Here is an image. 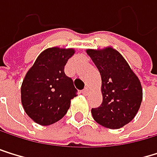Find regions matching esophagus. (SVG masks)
<instances>
[{
    "label": "esophagus",
    "mask_w": 157,
    "mask_h": 157,
    "mask_svg": "<svg viewBox=\"0 0 157 157\" xmlns=\"http://www.w3.org/2000/svg\"><path fill=\"white\" fill-rule=\"evenodd\" d=\"M89 92H90V89H89L87 86H86V87L82 90V93H83L84 95H88Z\"/></svg>",
    "instance_id": "esophagus-1"
}]
</instances>
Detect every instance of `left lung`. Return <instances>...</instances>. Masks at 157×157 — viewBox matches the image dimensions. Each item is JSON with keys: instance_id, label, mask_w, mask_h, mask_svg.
Here are the masks:
<instances>
[{"instance_id": "left-lung-1", "label": "left lung", "mask_w": 157, "mask_h": 157, "mask_svg": "<svg viewBox=\"0 0 157 157\" xmlns=\"http://www.w3.org/2000/svg\"><path fill=\"white\" fill-rule=\"evenodd\" d=\"M101 77L102 102L91 109L94 121L109 129H120L136 115L142 101L140 79L121 53L107 47L86 50Z\"/></svg>"}]
</instances>
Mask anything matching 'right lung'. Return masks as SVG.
Returning <instances> with one entry per match:
<instances>
[{
  "label": "right lung",
  "mask_w": 157,
  "mask_h": 157,
  "mask_svg": "<svg viewBox=\"0 0 157 157\" xmlns=\"http://www.w3.org/2000/svg\"><path fill=\"white\" fill-rule=\"evenodd\" d=\"M74 52V49H46L27 71L21 88V104L35 122L51 125L68 112L77 89L64 69Z\"/></svg>",
  "instance_id": "right-lung-1"
}]
</instances>
